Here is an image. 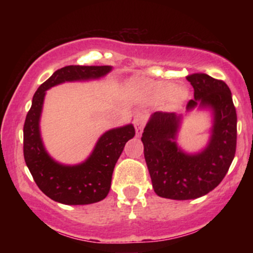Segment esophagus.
<instances>
[{
  "instance_id": "esophagus-1",
  "label": "esophagus",
  "mask_w": 253,
  "mask_h": 253,
  "mask_svg": "<svg viewBox=\"0 0 253 253\" xmlns=\"http://www.w3.org/2000/svg\"><path fill=\"white\" fill-rule=\"evenodd\" d=\"M146 120H147V114H145V113H140L139 115H136V118L134 120V127H135L136 134L138 135H140L141 133H143V129H144L145 124H146Z\"/></svg>"
}]
</instances>
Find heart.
<instances>
[{"mask_svg":"<svg viewBox=\"0 0 253 253\" xmlns=\"http://www.w3.org/2000/svg\"><path fill=\"white\" fill-rule=\"evenodd\" d=\"M147 94H149L153 100L157 101L165 100V98L170 96L172 102H179V101H182L185 96L182 88L175 89V85H173L172 83L163 82V81L149 84V85H147Z\"/></svg>","mask_w":253,"mask_h":253,"instance_id":"heart-1","label":"heart"}]
</instances>
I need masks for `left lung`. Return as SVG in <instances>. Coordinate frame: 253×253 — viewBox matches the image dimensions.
<instances>
[{"label":"left lung","instance_id":"1","mask_svg":"<svg viewBox=\"0 0 253 253\" xmlns=\"http://www.w3.org/2000/svg\"><path fill=\"white\" fill-rule=\"evenodd\" d=\"M187 80L194 88L187 112L196 107L211 109L213 126L207 146L187 153L176 143L181 115H151L141 141L152 187L164 199L194 200L208 194L222 181L236 155L237 113L227 84L206 74L189 75Z\"/></svg>","mask_w":253,"mask_h":253}]
</instances>
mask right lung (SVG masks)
<instances>
[{
	"label": "right lung",
	"instance_id": "1",
	"mask_svg": "<svg viewBox=\"0 0 253 253\" xmlns=\"http://www.w3.org/2000/svg\"><path fill=\"white\" fill-rule=\"evenodd\" d=\"M110 70L109 65L65 66L54 72L34 94L24 125V157L34 182L53 201L90 205L103 200L109 193L115 164L135 130L132 124L107 130L85 162L77 165L58 163L45 150L40 135L39 123L46 90L64 82L97 80Z\"/></svg>",
	"mask_w": 253,
	"mask_h": 253
}]
</instances>
